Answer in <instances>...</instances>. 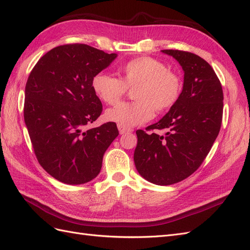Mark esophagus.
<instances>
[{
    "instance_id": "1",
    "label": "esophagus",
    "mask_w": 250,
    "mask_h": 250,
    "mask_svg": "<svg viewBox=\"0 0 250 250\" xmlns=\"http://www.w3.org/2000/svg\"><path fill=\"white\" fill-rule=\"evenodd\" d=\"M118 129H119V131H120V133H121V134H124V133L131 132V131H132L131 128H129V127H126V126L122 125V124H118Z\"/></svg>"
}]
</instances>
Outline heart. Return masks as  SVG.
Returning a JSON list of instances; mask_svg holds the SVG:
<instances>
[{"label": "heart", "mask_w": 250, "mask_h": 250, "mask_svg": "<svg viewBox=\"0 0 250 250\" xmlns=\"http://www.w3.org/2000/svg\"><path fill=\"white\" fill-rule=\"evenodd\" d=\"M119 78L98 73L92 79V88L101 101L118 104L133 88L135 101L119 104L106 111V119L126 127L148 122L157 112L173 107L178 101L183 82L179 75L169 70L161 60L149 56L133 58L119 67Z\"/></svg>", "instance_id": "obj_1"}]
</instances>
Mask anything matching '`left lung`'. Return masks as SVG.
<instances>
[{"mask_svg": "<svg viewBox=\"0 0 250 250\" xmlns=\"http://www.w3.org/2000/svg\"><path fill=\"white\" fill-rule=\"evenodd\" d=\"M163 52L183 66L184 88L162 120L137 130L133 160L144 178L169 186L192 175L206 160L220 131L223 90L213 67L200 56L181 50ZM155 129H166V135L155 134Z\"/></svg>", "mask_w": 250, "mask_h": 250, "instance_id": "obj_1", "label": "left lung"}]
</instances>
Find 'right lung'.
Returning <instances> with one entry per match:
<instances>
[{
	"mask_svg": "<svg viewBox=\"0 0 250 250\" xmlns=\"http://www.w3.org/2000/svg\"><path fill=\"white\" fill-rule=\"evenodd\" d=\"M116 57L88 44L67 43L47 52L29 75L24 104L29 137L40 165L62 183L94 179L119 135L115 122L86 129L103 109L92 79Z\"/></svg>",
	"mask_w": 250,
	"mask_h": 250,
	"instance_id": "add662e5",
	"label": "right lung"
}]
</instances>
